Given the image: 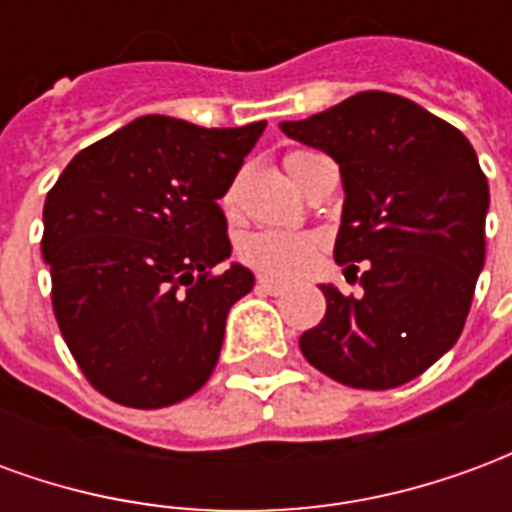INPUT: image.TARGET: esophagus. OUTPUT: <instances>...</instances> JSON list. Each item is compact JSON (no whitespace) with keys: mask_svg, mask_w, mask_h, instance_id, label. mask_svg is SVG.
Returning a JSON list of instances; mask_svg holds the SVG:
<instances>
[{"mask_svg":"<svg viewBox=\"0 0 512 512\" xmlns=\"http://www.w3.org/2000/svg\"><path fill=\"white\" fill-rule=\"evenodd\" d=\"M257 290H263V293H271V296H282V293H288V285H285V282H277V279L260 277V279H257Z\"/></svg>","mask_w":512,"mask_h":512,"instance_id":"esophagus-1","label":"esophagus"}]
</instances>
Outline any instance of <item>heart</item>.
Listing matches in <instances>:
<instances>
[{"label": "heart", "instance_id": "b5f03b06", "mask_svg": "<svg viewBox=\"0 0 512 512\" xmlns=\"http://www.w3.org/2000/svg\"><path fill=\"white\" fill-rule=\"evenodd\" d=\"M310 150H290L282 158V164L290 172V178L296 175V169L304 158H310ZM235 202V186L224 194V205ZM318 252V238L307 233H285V230H255L246 233L238 241V257L246 266L255 268L268 277H296L304 268L310 266L312 257Z\"/></svg>", "mask_w": 512, "mask_h": 512}]
</instances>
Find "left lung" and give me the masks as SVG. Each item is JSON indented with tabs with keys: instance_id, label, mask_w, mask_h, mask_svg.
Segmentation results:
<instances>
[{
	"instance_id": "obj_1",
	"label": "left lung",
	"mask_w": 512,
	"mask_h": 512,
	"mask_svg": "<svg viewBox=\"0 0 512 512\" xmlns=\"http://www.w3.org/2000/svg\"><path fill=\"white\" fill-rule=\"evenodd\" d=\"M340 164L345 205L334 260L362 293L321 285L323 321L301 354L354 389L422 376L461 337L485 263L488 180L469 139L408 98L367 90L282 123Z\"/></svg>"
}]
</instances>
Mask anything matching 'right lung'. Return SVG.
<instances>
[{"label": "right lung", "instance_id": "obj_1", "mask_svg": "<svg viewBox=\"0 0 512 512\" xmlns=\"http://www.w3.org/2000/svg\"><path fill=\"white\" fill-rule=\"evenodd\" d=\"M266 123L202 128L139 117L76 153L43 205L51 307L84 378L128 408L194 395L227 312L255 277L230 257L219 197Z\"/></svg>", "mask_w": 512, "mask_h": 512}]
</instances>
